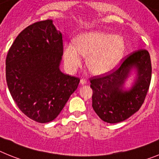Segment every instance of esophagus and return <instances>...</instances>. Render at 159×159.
Here are the masks:
<instances>
[{"label":"esophagus","mask_w":159,"mask_h":159,"mask_svg":"<svg viewBox=\"0 0 159 159\" xmlns=\"http://www.w3.org/2000/svg\"><path fill=\"white\" fill-rule=\"evenodd\" d=\"M80 83H81V85H86V84H87V80L82 78L81 81H80Z\"/></svg>","instance_id":"obj_1"}]
</instances>
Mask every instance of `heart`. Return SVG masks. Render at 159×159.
<instances>
[{
    "instance_id": "b5f03b06",
    "label": "heart",
    "mask_w": 159,
    "mask_h": 159,
    "mask_svg": "<svg viewBox=\"0 0 159 159\" xmlns=\"http://www.w3.org/2000/svg\"><path fill=\"white\" fill-rule=\"evenodd\" d=\"M126 45L120 35L104 31L86 32L77 35L74 45L66 44L64 61L69 71H75L82 65V56L93 74L104 75L113 71L125 56Z\"/></svg>"
}]
</instances>
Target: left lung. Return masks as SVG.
Segmentation results:
<instances>
[{
    "mask_svg": "<svg viewBox=\"0 0 159 159\" xmlns=\"http://www.w3.org/2000/svg\"><path fill=\"white\" fill-rule=\"evenodd\" d=\"M133 69L137 73L135 82L131 89L124 90L125 81ZM151 73L150 53L141 49L129 54L112 73L91 77L92 107L96 114L110 124L122 122L133 116L143 104Z\"/></svg>",
    "mask_w": 159,
    "mask_h": 159,
    "instance_id": "8db88e82",
    "label": "left lung"
}]
</instances>
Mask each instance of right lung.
Masks as SVG:
<instances>
[{"label":"right lung","mask_w":159,"mask_h":159,"mask_svg":"<svg viewBox=\"0 0 159 159\" xmlns=\"http://www.w3.org/2000/svg\"><path fill=\"white\" fill-rule=\"evenodd\" d=\"M62 34L48 19L25 28L11 45L5 61L12 98L26 116L48 123L58 116L80 79L61 71Z\"/></svg>","instance_id":"add662e5"}]
</instances>
